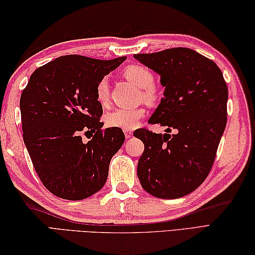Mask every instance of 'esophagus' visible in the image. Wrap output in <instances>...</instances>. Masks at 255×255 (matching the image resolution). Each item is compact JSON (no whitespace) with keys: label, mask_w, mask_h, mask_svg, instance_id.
<instances>
[{"label":"esophagus","mask_w":255,"mask_h":255,"mask_svg":"<svg viewBox=\"0 0 255 255\" xmlns=\"http://www.w3.org/2000/svg\"><path fill=\"white\" fill-rule=\"evenodd\" d=\"M124 132H125V137H126L127 139L132 137V131H130V130H125Z\"/></svg>","instance_id":"1"}]
</instances>
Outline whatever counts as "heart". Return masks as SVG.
I'll list each match as a JSON object with an SVG mask.
<instances>
[{
    "instance_id": "b5f03b06",
    "label": "heart",
    "mask_w": 255,
    "mask_h": 255,
    "mask_svg": "<svg viewBox=\"0 0 255 255\" xmlns=\"http://www.w3.org/2000/svg\"><path fill=\"white\" fill-rule=\"evenodd\" d=\"M124 78L139 89V99L147 105H156L162 99V93L158 85L154 84V74L147 67L141 64H129L123 70ZM96 101L102 106L110 102V83L106 78L99 81L95 89ZM145 114L143 107L116 108L107 113L105 122L108 127L119 128L124 130L134 129Z\"/></svg>"
}]
</instances>
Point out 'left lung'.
Masks as SVG:
<instances>
[{"mask_svg":"<svg viewBox=\"0 0 255 255\" xmlns=\"http://www.w3.org/2000/svg\"><path fill=\"white\" fill-rule=\"evenodd\" d=\"M133 57L161 75L164 97L147 128L136 131L144 151L137 174L145 192L158 198H180L195 191L213 167L227 124L228 88L213 60L189 48H171Z\"/></svg>","mask_w":255,"mask_h":255,"instance_id":"1","label":"left lung"}]
</instances>
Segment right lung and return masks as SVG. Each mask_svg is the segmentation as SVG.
<instances>
[{
  "instance_id": "add662e5",
  "label": "right lung",
  "mask_w": 255,
  "mask_h": 255,
  "mask_svg": "<svg viewBox=\"0 0 255 255\" xmlns=\"http://www.w3.org/2000/svg\"><path fill=\"white\" fill-rule=\"evenodd\" d=\"M125 60L59 57L36 69L21 92L24 142L40 181L58 197L81 200L104 186L125 134L119 128L102 129L95 89ZM89 132L95 134L85 144L82 136Z\"/></svg>"
}]
</instances>
